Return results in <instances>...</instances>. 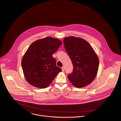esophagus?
I'll return each mask as SVG.
<instances>
[{
	"label": "esophagus",
	"instance_id": "34e87169",
	"mask_svg": "<svg viewBox=\"0 0 121 121\" xmlns=\"http://www.w3.org/2000/svg\"><path fill=\"white\" fill-rule=\"evenodd\" d=\"M61 69H62V71L63 72H64L65 71V67L64 66H63L62 68H61Z\"/></svg>",
	"mask_w": 121,
	"mask_h": 121
}]
</instances>
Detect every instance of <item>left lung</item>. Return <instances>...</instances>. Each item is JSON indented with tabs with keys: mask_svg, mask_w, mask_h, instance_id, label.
I'll return each instance as SVG.
<instances>
[{
	"mask_svg": "<svg viewBox=\"0 0 121 121\" xmlns=\"http://www.w3.org/2000/svg\"><path fill=\"white\" fill-rule=\"evenodd\" d=\"M63 42L73 67V72L68 75L70 82L79 88L89 85L97 73L98 56L84 39L71 36L65 38Z\"/></svg>",
	"mask_w": 121,
	"mask_h": 121,
	"instance_id": "8db88e82",
	"label": "left lung"
}]
</instances>
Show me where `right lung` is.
I'll list each match as a JSON object with an SVG mask.
<instances>
[{
    "label": "right lung",
    "mask_w": 121,
    "mask_h": 121,
    "mask_svg": "<svg viewBox=\"0 0 121 121\" xmlns=\"http://www.w3.org/2000/svg\"><path fill=\"white\" fill-rule=\"evenodd\" d=\"M62 44L61 41L46 37L31 44L21 62L25 77L34 86L44 88L48 86L57 74L62 71L56 65L52 55Z\"/></svg>",
    "instance_id": "obj_1"
}]
</instances>
